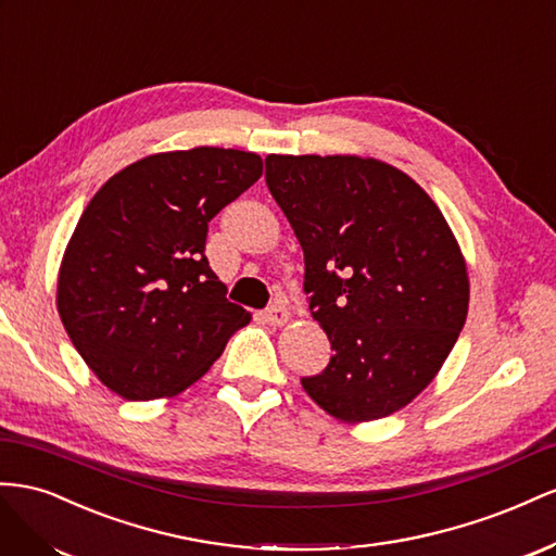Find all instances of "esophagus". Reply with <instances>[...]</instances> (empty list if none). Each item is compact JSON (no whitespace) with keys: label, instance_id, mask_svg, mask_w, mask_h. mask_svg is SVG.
I'll list each match as a JSON object with an SVG mask.
<instances>
[{"label":"esophagus","instance_id":"obj_1","mask_svg":"<svg viewBox=\"0 0 556 556\" xmlns=\"http://www.w3.org/2000/svg\"><path fill=\"white\" fill-rule=\"evenodd\" d=\"M263 319L269 324V326H283L289 319H291V312L283 307L281 303H275L269 305L265 312H263Z\"/></svg>","mask_w":556,"mask_h":556}]
</instances>
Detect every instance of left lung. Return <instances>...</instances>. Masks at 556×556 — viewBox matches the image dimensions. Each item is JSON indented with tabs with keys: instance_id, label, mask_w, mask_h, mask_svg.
<instances>
[{
	"instance_id": "obj_1",
	"label": "left lung",
	"mask_w": 556,
	"mask_h": 556,
	"mask_svg": "<svg viewBox=\"0 0 556 556\" xmlns=\"http://www.w3.org/2000/svg\"><path fill=\"white\" fill-rule=\"evenodd\" d=\"M265 184L303 247V289L336 352L303 389L340 421L389 417L431 384L466 324V261L445 216L372 157L267 155Z\"/></svg>"
}]
</instances>
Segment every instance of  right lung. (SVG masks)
I'll return each mask as SVG.
<instances>
[{
  "instance_id": "right-lung-1",
  "label": "right lung",
  "mask_w": 556,
  "mask_h": 556,
  "mask_svg": "<svg viewBox=\"0 0 556 556\" xmlns=\"http://www.w3.org/2000/svg\"><path fill=\"white\" fill-rule=\"evenodd\" d=\"M263 174L256 153L198 147L114 174L76 224L58 312L100 382L128 401L190 387L249 324L204 256L210 220Z\"/></svg>"
}]
</instances>
